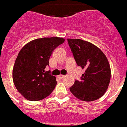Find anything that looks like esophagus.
<instances>
[{
	"instance_id": "esophagus-1",
	"label": "esophagus",
	"mask_w": 127,
	"mask_h": 127,
	"mask_svg": "<svg viewBox=\"0 0 127 127\" xmlns=\"http://www.w3.org/2000/svg\"><path fill=\"white\" fill-rule=\"evenodd\" d=\"M65 75H59L58 76V77L59 79H63L64 77H65Z\"/></svg>"
}]
</instances>
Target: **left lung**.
Instances as JSON below:
<instances>
[{
    "label": "left lung",
    "mask_w": 127,
    "mask_h": 127,
    "mask_svg": "<svg viewBox=\"0 0 127 127\" xmlns=\"http://www.w3.org/2000/svg\"><path fill=\"white\" fill-rule=\"evenodd\" d=\"M77 64L85 70L70 92L77 99L92 101L103 96L108 87L111 71L108 59L96 46L81 39H68Z\"/></svg>",
    "instance_id": "obj_1"
}]
</instances>
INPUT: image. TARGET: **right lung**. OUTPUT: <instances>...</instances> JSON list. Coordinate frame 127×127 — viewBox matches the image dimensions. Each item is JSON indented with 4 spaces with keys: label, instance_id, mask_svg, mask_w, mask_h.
<instances>
[{
    "label": "right lung",
    "instance_id": "1",
    "mask_svg": "<svg viewBox=\"0 0 127 127\" xmlns=\"http://www.w3.org/2000/svg\"><path fill=\"white\" fill-rule=\"evenodd\" d=\"M64 41L61 37H44L27 43L19 52L13 69L17 90L29 101H39L50 94L56 78L45 71L54 49Z\"/></svg>",
    "mask_w": 127,
    "mask_h": 127
}]
</instances>
